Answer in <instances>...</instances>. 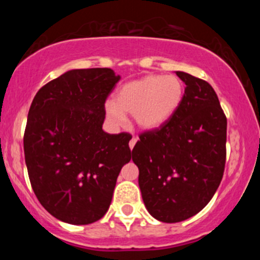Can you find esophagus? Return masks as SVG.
<instances>
[{
  "label": "esophagus",
  "mask_w": 260,
  "mask_h": 260,
  "mask_svg": "<svg viewBox=\"0 0 260 260\" xmlns=\"http://www.w3.org/2000/svg\"><path fill=\"white\" fill-rule=\"evenodd\" d=\"M137 140H138V138H137V137H133V138L129 140V148H131V149L134 148V145H136Z\"/></svg>",
  "instance_id": "1"
}]
</instances>
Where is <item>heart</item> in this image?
<instances>
[{
  "mask_svg": "<svg viewBox=\"0 0 260 260\" xmlns=\"http://www.w3.org/2000/svg\"><path fill=\"white\" fill-rule=\"evenodd\" d=\"M183 85L175 76H147L124 84L115 101H107V117L113 123L126 121L133 113L134 121L143 129H156L172 117L180 106Z\"/></svg>",
  "mask_w": 260,
  "mask_h": 260,
  "instance_id": "1",
  "label": "heart"
}]
</instances>
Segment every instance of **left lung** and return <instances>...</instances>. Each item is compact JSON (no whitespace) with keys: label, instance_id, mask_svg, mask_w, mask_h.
Here are the masks:
<instances>
[{"label":"left lung","instance_id":"obj_1","mask_svg":"<svg viewBox=\"0 0 260 260\" xmlns=\"http://www.w3.org/2000/svg\"><path fill=\"white\" fill-rule=\"evenodd\" d=\"M180 106L165 124L139 134L132 160L149 213L180 222L210 202L222 180L228 120L213 86L184 72Z\"/></svg>","mask_w":260,"mask_h":260}]
</instances>
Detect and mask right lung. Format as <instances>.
<instances>
[{
	"label": "right lung",
	"instance_id": "obj_1",
	"mask_svg": "<svg viewBox=\"0 0 260 260\" xmlns=\"http://www.w3.org/2000/svg\"><path fill=\"white\" fill-rule=\"evenodd\" d=\"M120 76L110 68L68 71L37 92L28 113L24 155L40 204L61 221L88 225L111 204L129 133L103 131L105 103Z\"/></svg>",
	"mask_w": 260,
	"mask_h": 260
}]
</instances>
